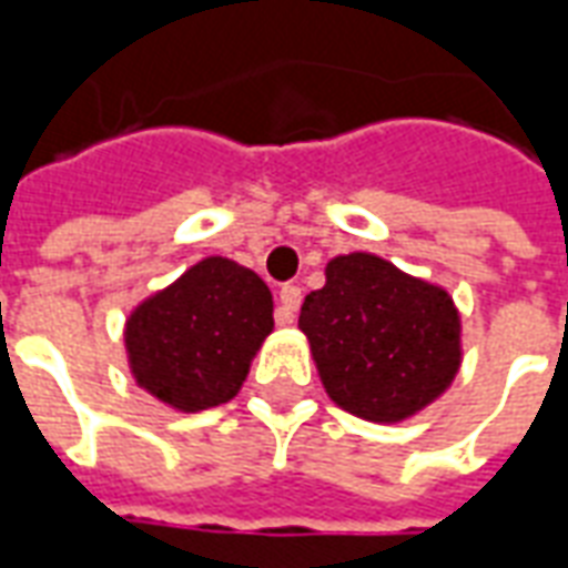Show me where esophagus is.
Instances as JSON below:
<instances>
[{
	"mask_svg": "<svg viewBox=\"0 0 568 568\" xmlns=\"http://www.w3.org/2000/svg\"><path fill=\"white\" fill-rule=\"evenodd\" d=\"M301 307V288L297 285H283L280 288V310H276V322L280 325H292L295 313Z\"/></svg>",
	"mask_w": 568,
	"mask_h": 568,
	"instance_id": "1",
	"label": "esophagus"
}]
</instances>
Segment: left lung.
<instances>
[{
  "label": "left lung",
  "instance_id": "8db88e82",
  "mask_svg": "<svg viewBox=\"0 0 568 568\" xmlns=\"http://www.w3.org/2000/svg\"><path fill=\"white\" fill-rule=\"evenodd\" d=\"M297 328L334 405L393 426L450 389L463 365V316L444 285L374 252L334 255Z\"/></svg>",
  "mask_w": 568,
  "mask_h": 568
}]
</instances>
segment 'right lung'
<instances>
[{
  "label": "right lung",
  "instance_id": "right-lung-1",
  "mask_svg": "<svg viewBox=\"0 0 568 568\" xmlns=\"http://www.w3.org/2000/svg\"><path fill=\"white\" fill-rule=\"evenodd\" d=\"M271 332L267 283L236 261L206 255L130 310V377L161 405L200 414L240 393Z\"/></svg>",
  "mask_w": 568,
  "mask_h": 568
}]
</instances>
